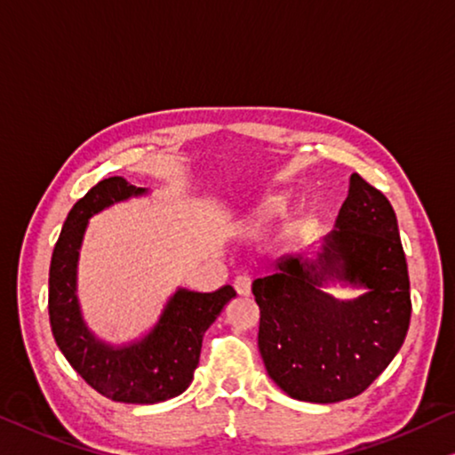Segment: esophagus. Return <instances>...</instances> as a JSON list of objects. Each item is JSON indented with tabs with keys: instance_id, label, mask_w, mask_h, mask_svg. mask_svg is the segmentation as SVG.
Returning <instances> with one entry per match:
<instances>
[{
	"instance_id": "esophagus-1",
	"label": "esophagus",
	"mask_w": 455,
	"mask_h": 455,
	"mask_svg": "<svg viewBox=\"0 0 455 455\" xmlns=\"http://www.w3.org/2000/svg\"><path fill=\"white\" fill-rule=\"evenodd\" d=\"M235 291L240 297H250L251 295V278L248 275H240L235 278Z\"/></svg>"
}]
</instances>
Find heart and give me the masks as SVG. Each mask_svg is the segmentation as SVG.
Masks as SVG:
<instances>
[{"mask_svg":"<svg viewBox=\"0 0 455 455\" xmlns=\"http://www.w3.org/2000/svg\"><path fill=\"white\" fill-rule=\"evenodd\" d=\"M284 209V204L281 199H272L268 204H264L258 212H254V218H251V226L254 228H260L264 223H268L272 218H276V215H281Z\"/></svg>","mask_w":455,"mask_h":455,"instance_id":"b5f03b06","label":"heart"}]
</instances>
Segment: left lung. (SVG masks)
I'll list each match as a JSON object with an SVG mask.
<instances>
[{"mask_svg": "<svg viewBox=\"0 0 455 455\" xmlns=\"http://www.w3.org/2000/svg\"><path fill=\"white\" fill-rule=\"evenodd\" d=\"M327 277L364 283L366 296L335 301L318 291ZM409 270L395 209L358 172L317 262L284 258L256 278L258 347L272 380L307 403L354 398L384 372L411 323Z\"/></svg>", "mask_w": 455, "mask_h": 455, "instance_id": "left-lung-1", "label": "left lung"}]
</instances>
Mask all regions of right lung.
Instances as JSON below:
<instances>
[{
	"instance_id": "add662e5",
	"label": "right lung",
	"mask_w": 455,
	"mask_h": 455,
	"mask_svg": "<svg viewBox=\"0 0 455 455\" xmlns=\"http://www.w3.org/2000/svg\"><path fill=\"white\" fill-rule=\"evenodd\" d=\"M144 188L109 177L89 188L67 215L48 272V317L54 341L83 380L117 403L152 404L187 390L199 364L201 341L235 291H179L148 338L130 347L103 346L83 325L75 297V268L87 220Z\"/></svg>"
}]
</instances>
